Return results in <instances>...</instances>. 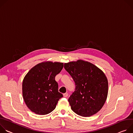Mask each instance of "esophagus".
<instances>
[{
    "instance_id": "1",
    "label": "esophagus",
    "mask_w": 133,
    "mask_h": 133,
    "mask_svg": "<svg viewBox=\"0 0 133 133\" xmlns=\"http://www.w3.org/2000/svg\"><path fill=\"white\" fill-rule=\"evenodd\" d=\"M63 96H64V97H67L68 96V93H65V94H63Z\"/></svg>"
}]
</instances>
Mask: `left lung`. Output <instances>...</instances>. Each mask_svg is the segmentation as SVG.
I'll list each match as a JSON object with an SVG mask.
<instances>
[{"instance_id":"left-lung-1","label":"left lung","mask_w":133,"mask_h":133,"mask_svg":"<svg viewBox=\"0 0 133 133\" xmlns=\"http://www.w3.org/2000/svg\"><path fill=\"white\" fill-rule=\"evenodd\" d=\"M64 68L76 83L75 91L68 99L71 109L83 117L97 114L108 96V82L104 72L82 60L65 63Z\"/></svg>"}]
</instances>
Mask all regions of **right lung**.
I'll list each match as a JSON object with an SVG mask.
<instances>
[{"label":"right lung","mask_w":133,"mask_h":133,"mask_svg":"<svg viewBox=\"0 0 133 133\" xmlns=\"http://www.w3.org/2000/svg\"><path fill=\"white\" fill-rule=\"evenodd\" d=\"M63 68V63L45 61L35 65L26 75L22 83L23 97L32 112L44 115L54 110L63 97L58 91L55 77Z\"/></svg>","instance_id":"add662e5"}]
</instances>
